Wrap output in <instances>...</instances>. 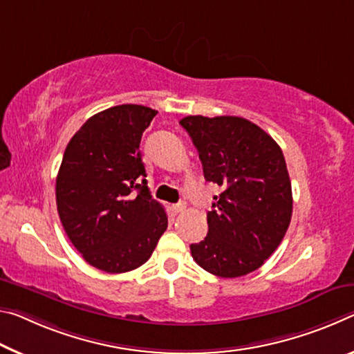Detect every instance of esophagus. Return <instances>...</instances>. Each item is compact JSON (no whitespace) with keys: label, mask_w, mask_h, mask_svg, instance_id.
<instances>
[{"label":"esophagus","mask_w":354,"mask_h":354,"mask_svg":"<svg viewBox=\"0 0 354 354\" xmlns=\"http://www.w3.org/2000/svg\"><path fill=\"white\" fill-rule=\"evenodd\" d=\"M184 209H186V205H184V203H178V205L171 206V211L175 212V214H179V212H183Z\"/></svg>","instance_id":"34e87169"}]
</instances>
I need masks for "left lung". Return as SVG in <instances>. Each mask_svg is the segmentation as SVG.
<instances>
[{"label": "left lung", "mask_w": 354, "mask_h": 354, "mask_svg": "<svg viewBox=\"0 0 354 354\" xmlns=\"http://www.w3.org/2000/svg\"><path fill=\"white\" fill-rule=\"evenodd\" d=\"M179 124L206 181L223 189L207 212L206 238L190 244L194 260L218 277L245 276L274 254L290 225L293 197L282 149L239 116H186Z\"/></svg>", "instance_id": "obj_1"}]
</instances>
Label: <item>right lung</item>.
I'll return each mask as SVG.
<instances>
[{
	"label": "right lung",
	"mask_w": 354,
	"mask_h": 354,
	"mask_svg": "<svg viewBox=\"0 0 354 354\" xmlns=\"http://www.w3.org/2000/svg\"><path fill=\"white\" fill-rule=\"evenodd\" d=\"M157 111L124 104L94 115L71 138L56 176L64 232L89 265L110 274L137 269L167 230L164 206L151 198L140 153Z\"/></svg>",
	"instance_id": "1"
}]
</instances>
